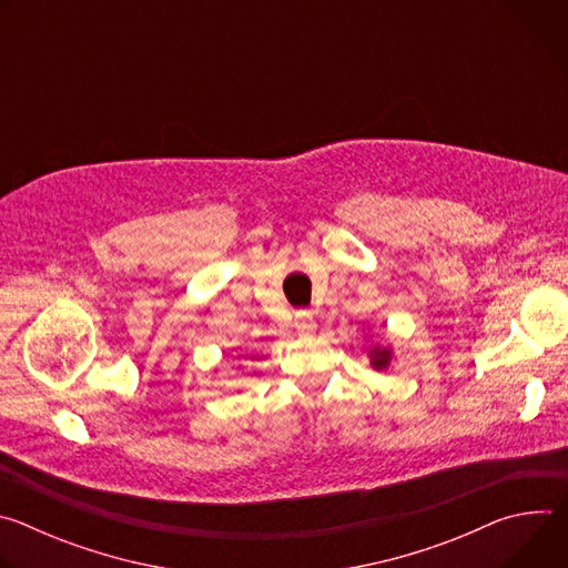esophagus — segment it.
I'll return each instance as SVG.
<instances>
[{
  "label": "esophagus",
  "mask_w": 568,
  "mask_h": 568,
  "mask_svg": "<svg viewBox=\"0 0 568 568\" xmlns=\"http://www.w3.org/2000/svg\"><path fill=\"white\" fill-rule=\"evenodd\" d=\"M294 328L298 333H303V335L314 331V318H312L310 310H296V314H294Z\"/></svg>",
  "instance_id": "34e87169"
}]
</instances>
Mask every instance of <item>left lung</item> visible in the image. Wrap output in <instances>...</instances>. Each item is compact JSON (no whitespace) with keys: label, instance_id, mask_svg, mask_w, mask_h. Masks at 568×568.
<instances>
[{"label":"left lung","instance_id":"left-lung-1","mask_svg":"<svg viewBox=\"0 0 568 568\" xmlns=\"http://www.w3.org/2000/svg\"><path fill=\"white\" fill-rule=\"evenodd\" d=\"M373 366L375 368H384L388 364V351H373Z\"/></svg>","mask_w":568,"mask_h":568}]
</instances>
